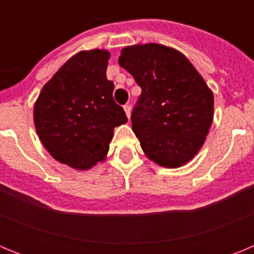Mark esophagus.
<instances>
[{
	"label": "esophagus",
	"mask_w": 254,
	"mask_h": 254,
	"mask_svg": "<svg viewBox=\"0 0 254 254\" xmlns=\"http://www.w3.org/2000/svg\"><path fill=\"white\" fill-rule=\"evenodd\" d=\"M123 108H125L126 116H127V117H128V118H129V117H131V105H129V104H126Z\"/></svg>",
	"instance_id": "esophagus-1"
}]
</instances>
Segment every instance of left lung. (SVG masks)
Here are the masks:
<instances>
[{
  "instance_id": "1",
  "label": "left lung",
  "mask_w": 254,
  "mask_h": 254,
  "mask_svg": "<svg viewBox=\"0 0 254 254\" xmlns=\"http://www.w3.org/2000/svg\"><path fill=\"white\" fill-rule=\"evenodd\" d=\"M121 67L141 87L132 129L150 160L179 168L202 147L214 120V94L177 49L149 43L122 49Z\"/></svg>"
}]
</instances>
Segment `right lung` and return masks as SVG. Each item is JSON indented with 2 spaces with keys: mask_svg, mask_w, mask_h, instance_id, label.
<instances>
[{
  "mask_svg": "<svg viewBox=\"0 0 254 254\" xmlns=\"http://www.w3.org/2000/svg\"><path fill=\"white\" fill-rule=\"evenodd\" d=\"M104 49L81 51L69 58L40 91L34 105L39 140L57 161L86 170L104 161L114 127L127 122L113 99Z\"/></svg>",
  "mask_w": 254,
  "mask_h": 254,
  "instance_id": "add662e5",
  "label": "right lung"
}]
</instances>
